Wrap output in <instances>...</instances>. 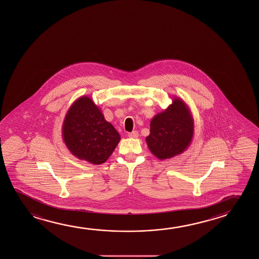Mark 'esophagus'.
<instances>
[{"label":"esophagus","mask_w":259,"mask_h":259,"mask_svg":"<svg viewBox=\"0 0 259 259\" xmlns=\"http://www.w3.org/2000/svg\"><path fill=\"white\" fill-rule=\"evenodd\" d=\"M128 136L131 137V138H137L139 136V134H138L137 131H133L132 133L128 134Z\"/></svg>","instance_id":"34e87169"}]
</instances>
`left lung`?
Wrapping results in <instances>:
<instances>
[{
	"instance_id": "left-lung-1",
	"label": "left lung",
	"mask_w": 259,
	"mask_h": 259,
	"mask_svg": "<svg viewBox=\"0 0 259 259\" xmlns=\"http://www.w3.org/2000/svg\"><path fill=\"white\" fill-rule=\"evenodd\" d=\"M194 135V120L186 103L174 97L165 110L153 116L146 144L159 160H166L183 153Z\"/></svg>"
}]
</instances>
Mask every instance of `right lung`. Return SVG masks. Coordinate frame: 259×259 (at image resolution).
<instances>
[{
	"mask_svg": "<svg viewBox=\"0 0 259 259\" xmlns=\"http://www.w3.org/2000/svg\"><path fill=\"white\" fill-rule=\"evenodd\" d=\"M62 139L74 156L98 165L110 157L121 137L93 100L82 96L66 114Z\"/></svg>",
	"mask_w": 259,
	"mask_h": 259,
	"instance_id": "obj_1",
	"label": "right lung"
}]
</instances>
